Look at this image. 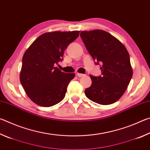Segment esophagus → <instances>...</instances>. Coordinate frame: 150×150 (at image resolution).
Wrapping results in <instances>:
<instances>
[{
  "label": "esophagus",
  "mask_w": 150,
  "mask_h": 150,
  "mask_svg": "<svg viewBox=\"0 0 150 150\" xmlns=\"http://www.w3.org/2000/svg\"><path fill=\"white\" fill-rule=\"evenodd\" d=\"M77 75L79 77H84V76L85 75H84V74H82V73H77Z\"/></svg>",
  "instance_id": "obj_1"
}]
</instances>
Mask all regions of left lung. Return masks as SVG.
Returning <instances> with one entry per match:
<instances>
[{
	"label": "left lung",
	"mask_w": 150,
	"mask_h": 150,
	"mask_svg": "<svg viewBox=\"0 0 150 150\" xmlns=\"http://www.w3.org/2000/svg\"><path fill=\"white\" fill-rule=\"evenodd\" d=\"M94 60L102 63V75H90L92 85L85 91L91 100L103 105L120 99L132 77L130 55L126 47L108 32L100 30L82 31L80 34Z\"/></svg>",
	"instance_id": "1"
}]
</instances>
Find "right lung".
Listing matches in <instances>:
<instances>
[{"instance_id":"right-lung-1","label":"right lung","mask_w":150,"mask_h":150,"mask_svg":"<svg viewBox=\"0 0 150 150\" xmlns=\"http://www.w3.org/2000/svg\"><path fill=\"white\" fill-rule=\"evenodd\" d=\"M80 31H55L40 35L28 48L22 58L20 83L35 104L49 107L61 102L75 73H65L55 65L63 52L79 37Z\"/></svg>"}]
</instances>
